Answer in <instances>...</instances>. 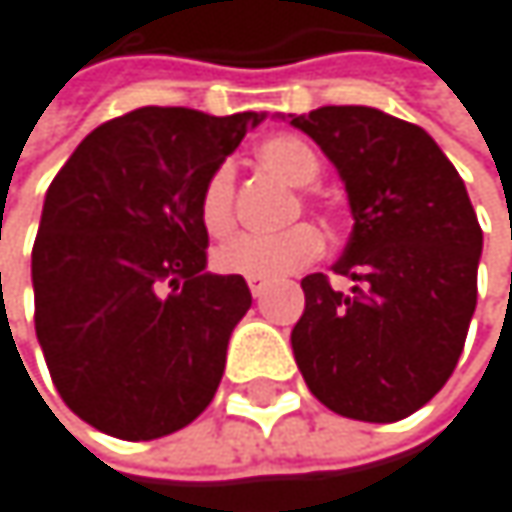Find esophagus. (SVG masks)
I'll return each mask as SVG.
<instances>
[{
    "label": "esophagus",
    "instance_id": "1",
    "mask_svg": "<svg viewBox=\"0 0 512 512\" xmlns=\"http://www.w3.org/2000/svg\"><path fill=\"white\" fill-rule=\"evenodd\" d=\"M248 288H251V297H264L267 282H264V279H248Z\"/></svg>",
    "mask_w": 512,
    "mask_h": 512
}]
</instances>
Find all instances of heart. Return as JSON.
Here are the masks:
<instances>
[{"instance_id":"heart-1","label":"heart","mask_w":512,"mask_h":512,"mask_svg":"<svg viewBox=\"0 0 512 512\" xmlns=\"http://www.w3.org/2000/svg\"><path fill=\"white\" fill-rule=\"evenodd\" d=\"M261 164L291 182L309 188L321 176V158L297 137H273L258 149ZM200 221L212 236H221L233 224V167L218 164L200 191ZM324 248V236L312 224H294L282 233H236L212 251V267L242 279H282L312 264Z\"/></svg>"}]
</instances>
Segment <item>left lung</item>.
<instances>
[{
  "instance_id": "8db88e82",
  "label": "left lung",
  "mask_w": 512,
  "mask_h": 512,
  "mask_svg": "<svg viewBox=\"0 0 512 512\" xmlns=\"http://www.w3.org/2000/svg\"><path fill=\"white\" fill-rule=\"evenodd\" d=\"M285 119V116H282ZM345 182L354 230L333 291L303 279L306 309L291 333L309 390L330 411L396 423L453 375L477 306L483 230L441 146L375 107H318L291 116Z\"/></svg>"
}]
</instances>
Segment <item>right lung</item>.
Here are the masks:
<instances>
[{"label": "right lung", "mask_w": 512, "mask_h": 512, "mask_svg": "<svg viewBox=\"0 0 512 512\" xmlns=\"http://www.w3.org/2000/svg\"><path fill=\"white\" fill-rule=\"evenodd\" d=\"M267 113L140 107L98 125L47 188L32 248L35 336L62 402L152 441L215 396L242 276L206 273L200 191Z\"/></svg>", "instance_id": "obj_1"}]
</instances>
